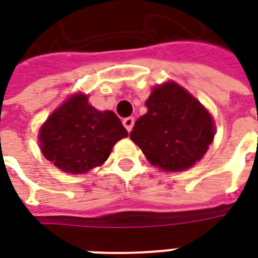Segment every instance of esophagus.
Returning a JSON list of instances; mask_svg holds the SVG:
<instances>
[{
    "mask_svg": "<svg viewBox=\"0 0 258 258\" xmlns=\"http://www.w3.org/2000/svg\"><path fill=\"white\" fill-rule=\"evenodd\" d=\"M134 123H135L134 117H125L123 120V125L125 127V130H127L128 133L133 130V127H134Z\"/></svg>",
    "mask_w": 258,
    "mask_h": 258,
    "instance_id": "esophagus-1",
    "label": "esophagus"
}]
</instances>
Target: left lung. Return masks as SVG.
Wrapping results in <instances>:
<instances>
[{"label":"left lung","mask_w":258,"mask_h":258,"mask_svg":"<svg viewBox=\"0 0 258 258\" xmlns=\"http://www.w3.org/2000/svg\"><path fill=\"white\" fill-rule=\"evenodd\" d=\"M130 138L148 160L166 171H181L200 160L214 138L213 118L175 83L157 87L146 101Z\"/></svg>","instance_id":"8db88e82"}]
</instances>
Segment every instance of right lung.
<instances>
[{
  "mask_svg": "<svg viewBox=\"0 0 258 258\" xmlns=\"http://www.w3.org/2000/svg\"><path fill=\"white\" fill-rule=\"evenodd\" d=\"M118 117L99 112L85 95H74L56 109L40 131L42 155L66 173H87L105 163L113 145L127 137Z\"/></svg>",
  "mask_w": 258,
  "mask_h": 258,
  "instance_id": "add662e5",
  "label": "right lung"
}]
</instances>
